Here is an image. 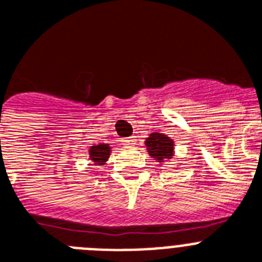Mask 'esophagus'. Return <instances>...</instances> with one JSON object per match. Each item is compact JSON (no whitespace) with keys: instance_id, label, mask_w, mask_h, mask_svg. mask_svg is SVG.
I'll return each instance as SVG.
<instances>
[{"instance_id":"1","label":"esophagus","mask_w":262,"mask_h":262,"mask_svg":"<svg viewBox=\"0 0 262 262\" xmlns=\"http://www.w3.org/2000/svg\"><path fill=\"white\" fill-rule=\"evenodd\" d=\"M122 142H123L126 145H134L136 143V136H129V138L123 139Z\"/></svg>"}]
</instances>
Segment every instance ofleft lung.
Here are the masks:
<instances>
[{
    "label": "left lung",
    "instance_id": "left-lung-1",
    "mask_svg": "<svg viewBox=\"0 0 262 262\" xmlns=\"http://www.w3.org/2000/svg\"><path fill=\"white\" fill-rule=\"evenodd\" d=\"M148 154L159 161L164 163V160L172 159L173 151H174V143L170 138L165 136L164 134L154 133L145 140Z\"/></svg>",
    "mask_w": 262,
    "mask_h": 262
}]
</instances>
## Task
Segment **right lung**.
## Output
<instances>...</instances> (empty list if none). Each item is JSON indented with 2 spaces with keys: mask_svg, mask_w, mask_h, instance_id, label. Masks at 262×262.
<instances>
[{
  "mask_svg": "<svg viewBox=\"0 0 262 262\" xmlns=\"http://www.w3.org/2000/svg\"><path fill=\"white\" fill-rule=\"evenodd\" d=\"M111 148L108 144H97L89 149L90 160H93L96 165H103L110 156Z\"/></svg>",
  "mask_w": 262,
  "mask_h": 262,
  "instance_id": "1",
  "label": "right lung"
}]
</instances>
